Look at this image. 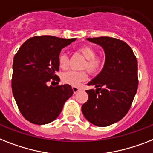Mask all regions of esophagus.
Here are the masks:
<instances>
[{
    "label": "esophagus",
    "mask_w": 153,
    "mask_h": 153,
    "mask_svg": "<svg viewBox=\"0 0 153 153\" xmlns=\"http://www.w3.org/2000/svg\"><path fill=\"white\" fill-rule=\"evenodd\" d=\"M72 89H73V92H74V94H77V93H78V92H79V90H80V89H79V88L75 87V86H73Z\"/></svg>",
    "instance_id": "1"
}]
</instances>
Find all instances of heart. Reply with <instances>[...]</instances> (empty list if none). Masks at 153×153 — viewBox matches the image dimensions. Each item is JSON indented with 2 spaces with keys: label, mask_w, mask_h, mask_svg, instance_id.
I'll return each instance as SVG.
<instances>
[{
  "label": "heart",
  "mask_w": 153,
  "mask_h": 153,
  "mask_svg": "<svg viewBox=\"0 0 153 153\" xmlns=\"http://www.w3.org/2000/svg\"><path fill=\"white\" fill-rule=\"evenodd\" d=\"M79 53L86 60L82 66L83 69H87L89 73L93 74H97L104 65V59L101 57L97 56L96 50L89 45L81 46L78 49ZM59 65L61 68H66L69 63V57L65 53H60L58 56ZM62 81L66 84L78 86L81 82H85L87 79V74L85 71H68L63 73L61 76Z\"/></svg>",
  "instance_id": "obj_1"
}]
</instances>
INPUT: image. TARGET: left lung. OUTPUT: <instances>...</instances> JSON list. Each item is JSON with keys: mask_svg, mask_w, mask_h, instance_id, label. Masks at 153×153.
Instances as JSON below:
<instances>
[{"mask_svg": "<svg viewBox=\"0 0 153 153\" xmlns=\"http://www.w3.org/2000/svg\"><path fill=\"white\" fill-rule=\"evenodd\" d=\"M105 51L104 68L88 85L89 98L82 106L83 115L97 126H108L128 112L137 93V61L126 42L111 37L86 38Z\"/></svg>", "mask_w": 153, "mask_h": 153, "instance_id": "1", "label": "left lung"}]
</instances>
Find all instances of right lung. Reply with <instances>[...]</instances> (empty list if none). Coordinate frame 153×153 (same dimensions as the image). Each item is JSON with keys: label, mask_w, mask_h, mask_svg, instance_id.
I'll use <instances>...</instances> for the list:
<instances>
[{"label": "right lung", "mask_w": 153, "mask_h": 153, "mask_svg": "<svg viewBox=\"0 0 153 153\" xmlns=\"http://www.w3.org/2000/svg\"><path fill=\"white\" fill-rule=\"evenodd\" d=\"M75 40L37 36L26 41L15 55L12 94L21 114L32 123L44 125L54 121L72 96L70 85L48 86L47 82L59 79L56 72L59 71L60 51Z\"/></svg>", "instance_id": "add662e5"}]
</instances>
